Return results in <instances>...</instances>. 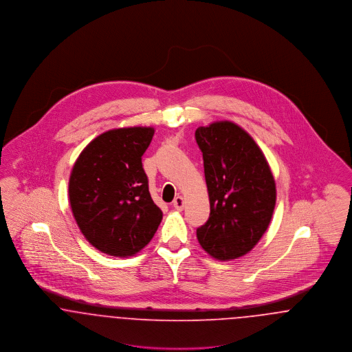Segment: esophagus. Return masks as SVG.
<instances>
[{"label": "esophagus", "mask_w": 352, "mask_h": 352, "mask_svg": "<svg viewBox=\"0 0 352 352\" xmlns=\"http://www.w3.org/2000/svg\"><path fill=\"white\" fill-rule=\"evenodd\" d=\"M173 207L177 210V211H182L184 207V199L182 197H177L174 201H173Z\"/></svg>", "instance_id": "esophagus-1"}]
</instances>
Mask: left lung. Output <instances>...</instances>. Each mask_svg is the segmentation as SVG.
Masks as SVG:
<instances>
[{
  "label": "left lung",
  "instance_id": "8db88e82",
  "mask_svg": "<svg viewBox=\"0 0 352 352\" xmlns=\"http://www.w3.org/2000/svg\"><path fill=\"white\" fill-rule=\"evenodd\" d=\"M203 153L210 218L197 230L217 260L251 251L265 234L276 206V184L264 153L243 128L217 121L195 131Z\"/></svg>",
  "mask_w": 352,
  "mask_h": 352
}]
</instances>
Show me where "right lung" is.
Returning a JSON list of instances; mask_svg holds the SVG:
<instances>
[{
  "label": "right lung",
  "mask_w": 352,
  "mask_h": 352,
  "mask_svg": "<svg viewBox=\"0 0 352 352\" xmlns=\"http://www.w3.org/2000/svg\"><path fill=\"white\" fill-rule=\"evenodd\" d=\"M153 134L146 126L108 131L84 148L72 168L68 195L74 218L102 253L133 256L162 220L141 161Z\"/></svg>",
  "instance_id": "obj_1"
}]
</instances>
